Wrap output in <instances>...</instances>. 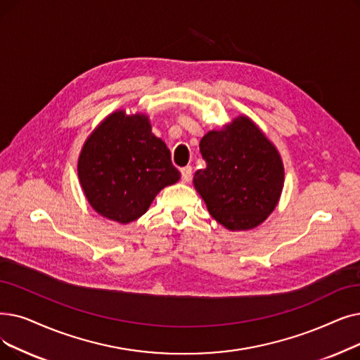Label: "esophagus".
Masks as SVG:
<instances>
[{
  "mask_svg": "<svg viewBox=\"0 0 360 360\" xmlns=\"http://www.w3.org/2000/svg\"><path fill=\"white\" fill-rule=\"evenodd\" d=\"M181 175H182V182H190L193 179V167L191 166L182 167Z\"/></svg>",
  "mask_w": 360,
  "mask_h": 360,
  "instance_id": "1",
  "label": "esophagus"
}]
</instances>
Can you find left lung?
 Segmentation results:
<instances>
[{
  "instance_id": "obj_1",
  "label": "left lung",
  "mask_w": 360,
  "mask_h": 360,
  "mask_svg": "<svg viewBox=\"0 0 360 360\" xmlns=\"http://www.w3.org/2000/svg\"><path fill=\"white\" fill-rule=\"evenodd\" d=\"M206 167L194 174L195 191L214 221L229 231H248L266 221L284 188L278 148L245 115L200 141Z\"/></svg>"
}]
</instances>
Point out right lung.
I'll use <instances>...</instances> for the list:
<instances>
[{
	"label": "right lung",
	"instance_id": "right-lung-1",
	"mask_svg": "<svg viewBox=\"0 0 360 360\" xmlns=\"http://www.w3.org/2000/svg\"><path fill=\"white\" fill-rule=\"evenodd\" d=\"M77 178L89 206L105 219L129 224L141 217L165 186L179 181L170 151L151 132L144 113L108 115L77 159Z\"/></svg>",
	"mask_w": 360,
	"mask_h": 360
}]
</instances>
